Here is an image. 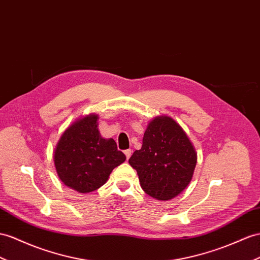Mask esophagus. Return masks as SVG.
Masks as SVG:
<instances>
[{
  "label": "esophagus",
  "mask_w": 260,
  "mask_h": 260,
  "mask_svg": "<svg viewBox=\"0 0 260 260\" xmlns=\"http://www.w3.org/2000/svg\"><path fill=\"white\" fill-rule=\"evenodd\" d=\"M124 154H125L126 158L129 159V157H131V155H132V150H131V149H126V150L124 151Z\"/></svg>",
  "instance_id": "esophagus-1"
}]
</instances>
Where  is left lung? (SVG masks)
Segmentation results:
<instances>
[{
  "label": "left lung",
  "instance_id": "1",
  "mask_svg": "<svg viewBox=\"0 0 260 260\" xmlns=\"http://www.w3.org/2000/svg\"><path fill=\"white\" fill-rule=\"evenodd\" d=\"M198 155L183 128L167 115L149 121L143 145L129 158L142 189L156 200L169 201L188 187Z\"/></svg>",
  "mask_w": 260,
  "mask_h": 260
}]
</instances>
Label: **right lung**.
I'll list each match as a JSON object with an SVG mask.
<instances>
[{"mask_svg": "<svg viewBox=\"0 0 260 260\" xmlns=\"http://www.w3.org/2000/svg\"><path fill=\"white\" fill-rule=\"evenodd\" d=\"M99 115L91 113L76 119L64 129L54 150V164L59 179L80 193L102 187L111 172L125 161L113 138L99 132Z\"/></svg>", "mask_w": 260, "mask_h": 260, "instance_id": "right-lung-1", "label": "right lung"}]
</instances>
